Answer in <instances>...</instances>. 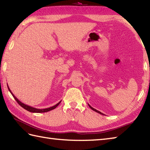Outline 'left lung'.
I'll return each mask as SVG.
<instances>
[{"label":"left lung","mask_w":150,"mask_h":150,"mask_svg":"<svg viewBox=\"0 0 150 150\" xmlns=\"http://www.w3.org/2000/svg\"><path fill=\"white\" fill-rule=\"evenodd\" d=\"M88 106L90 107V108H91V109H92V110H94L95 111V112H98V113H99V114H103H103L102 112H100V111H99V110H96V109H95V108H93V107H91L90 106V105L88 104Z\"/></svg>","instance_id":"left-lung-1"}]
</instances>
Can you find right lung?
<instances>
[{
  "instance_id": "add662e5",
  "label": "right lung",
  "mask_w": 150,
  "mask_h": 150,
  "mask_svg": "<svg viewBox=\"0 0 150 150\" xmlns=\"http://www.w3.org/2000/svg\"><path fill=\"white\" fill-rule=\"evenodd\" d=\"M8 88L9 90V91H10V92L11 93V95L13 96V98L16 99V101L18 103V104L20 105L21 107H22L23 108H25V110L29 111V112H36V113H41V112H48V111H50V110H52L54 109V108L57 107L58 105H59L61 101H60L59 103H58L57 104H56L55 105H54V106H52L51 107H49V108H42V109H40V108H34V107H30L29 106V105H26L25 103H22L21 101H20L18 99H17L16 96H15L13 93L11 92V90L10 89V88H9V86H8Z\"/></svg>"
}]
</instances>
